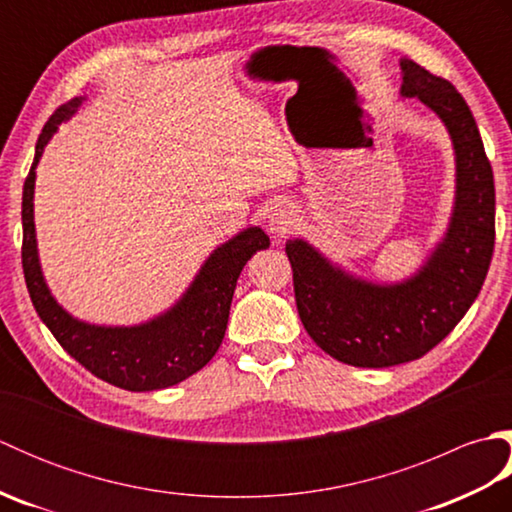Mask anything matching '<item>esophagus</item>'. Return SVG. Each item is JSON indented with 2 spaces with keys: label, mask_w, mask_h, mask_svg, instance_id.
Returning a JSON list of instances; mask_svg holds the SVG:
<instances>
[{
  "label": "esophagus",
  "mask_w": 512,
  "mask_h": 512,
  "mask_svg": "<svg viewBox=\"0 0 512 512\" xmlns=\"http://www.w3.org/2000/svg\"><path fill=\"white\" fill-rule=\"evenodd\" d=\"M290 226H292V213L288 211V206L279 204L273 211V215H270V228H273L277 235H284L290 231Z\"/></svg>",
  "instance_id": "34e87169"
}]
</instances>
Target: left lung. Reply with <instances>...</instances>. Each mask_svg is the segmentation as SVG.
<instances>
[{"label": "left lung", "instance_id": "left-lung-1", "mask_svg": "<svg viewBox=\"0 0 512 512\" xmlns=\"http://www.w3.org/2000/svg\"><path fill=\"white\" fill-rule=\"evenodd\" d=\"M402 96H416L447 125L458 195L444 242L405 284L376 286L345 275L303 239L286 255L303 328L323 352L354 367H391L433 350L480 295L495 246V182L475 118L442 76L400 61Z\"/></svg>", "mask_w": 512, "mask_h": 512}]
</instances>
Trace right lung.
I'll return each instance as SVG.
<instances>
[{
  "label": "right lung",
  "instance_id": "right-lung-1",
  "mask_svg": "<svg viewBox=\"0 0 512 512\" xmlns=\"http://www.w3.org/2000/svg\"><path fill=\"white\" fill-rule=\"evenodd\" d=\"M81 101V96H76V99L63 103L43 125L35 147V162H32L24 182L21 266H24L32 306L63 350L105 383L127 391H154L178 385L180 380L200 372L222 345L237 277L257 250L270 246V239L257 226L246 228L228 239L206 259L187 295L169 312L145 325L101 328V325L72 319L52 299L41 275L35 220H32V195H35V169L43 147L48 145L61 121H68L76 112Z\"/></svg>",
  "mask_w": 512,
  "mask_h": 512
}]
</instances>
